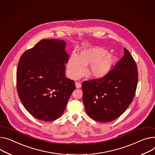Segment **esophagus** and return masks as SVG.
Masks as SVG:
<instances>
[{
    "mask_svg": "<svg viewBox=\"0 0 155 155\" xmlns=\"http://www.w3.org/2000/svg\"><path fill=\"white\" fill-rule=\"evenodd\" d=\"M75 84H76V87L77 88H78V89L81 88V86H82L80 82H76Z\"/></svg>",
    "mask_w": 155,
    "mask_h": 155,
    "instance_id": "esophagus-1",
    "label": "esophagus"
}]
</instances>
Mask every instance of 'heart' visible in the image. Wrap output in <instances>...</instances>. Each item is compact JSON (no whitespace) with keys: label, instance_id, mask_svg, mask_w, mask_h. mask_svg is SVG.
Here are the masks:
<instances>
[{"label":"heart","instance_id":"obj_1","mask_svg":"<svg viewBox=\"0 0 155 155\" xmlns=\"http://www.w3.org/2000/svg\"><path fill=\"white\" fill-rule=\"evenodd\" d=\"M115 57L107 53L99 47H92L81 51L78 56L73 54L69 59L67 69L69 76L73 79L81 77L85 71L86 66L91 65L88 73L96 78L105 76L111 70Z\"/></svg>","mask_w":155,"mask_h":155}]
</instances>
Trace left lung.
I'll return each mask as SVG.
<instances>
[{
	"label": "left lung",
	"mask_w": 155,
	"mask_h": 155,
	"mask_svg": "<svg viewBox=\"0 0 155 155\" xmlns=\"http://www.w3.org/2000/svg\"><path fill=\"white\" fill-rule=\"evenodd\" d=\"M105 76L82 82V101L93 120L109 122L120 117L132 103L138 83L137 64L126 49Z\"/></svg>",
	"instance_id": "obj_1"
}]
</instances>
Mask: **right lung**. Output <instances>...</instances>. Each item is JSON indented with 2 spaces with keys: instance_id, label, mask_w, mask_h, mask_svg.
Instances as JSON below:
<instances>
[{
  "instance_id": "right-lung-1",
  "label": "right lung",
  "mask_w": 155,
  "mask_h": 155,
  "mask_svg": "<svg viewBox=\"0 0 155 155\" xmlns=\"http://www.w3.org/2000/svg\"><path fill=\"white\" fill-rule=\"evenodd\" d=\"M65 41L41 40L21 56L17 70L18 97L35 118L50 122L64 112L75 83L65 76Z\"/></svg>"
}]
</instances>
